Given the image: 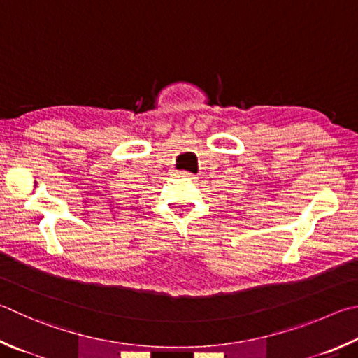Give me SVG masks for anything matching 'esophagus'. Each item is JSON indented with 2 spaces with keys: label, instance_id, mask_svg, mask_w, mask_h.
Here are the masks:
<instances>
[{
  "label": "esophagus",
  "instance_id": "obj_1",
  "mask_svg": "<svg viewBox=\"0 0 358 358\" xmlns=\"http://www.w3.org/2000/svg\"><path fill=\"white\" fill-rule=\"evenodd\" d=\"M178 177H183V178H189V180H196L197 177L191 172H186V171H180L178 172Z\"/></svg>",
  "mask_w": 358,
  "mask_h": 358
}]
</instances>
